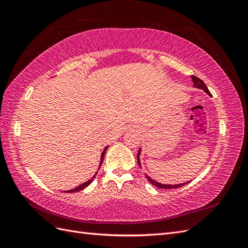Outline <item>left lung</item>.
<instances>
[{
	"label": "left lung",
	"mask_w": 248,
	"mask_h": 248,
	"mask_svg": "<svg viewBox=\"0 0 248 248\" xmlns=\"http://www.w3.org/2000/svg\"><path fill=\"white\" fill-rule=\"evenodd\" d=\"M191 78H192V81H193V85H194V87H197V88H199V89H202L204 90V91L208 94V95H210L211 96V93L209 92V90H208V88H207V86L205 85V82L202 81V79H200L199 78H197V77H194V76H192L191 77ZM140 149L139 150V153H138V163H139V166L140 167ZM147 177V179H148V181L151 183V184H153L154 186H156V187H158V188H162V189H170V188H179V187H181V186H183V185H185V184H187V183H182V184H177V185H170V184H161V183H158V182H156V181H154V180H152L151 178L150 177H148V176H146ZM189 183V182H188Z\"/></svg>",
	"instance_id": "8db88e82"
}]
</instances>
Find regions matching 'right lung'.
Returning <instances> with one entry per match:
<instances>
[{"instance_id":"right-lung-1","label":"right lung","mask_w":248,"mask_h":248,"mask_svg":"<svg viewBox=\"0 0 248 248\" xmlns=\"http://www.w3.org/2000/svg\"><path fill=\"white\" fill-rule=\"evenodd\" d=\"M107 149H108V147L107 148H104V150H103V152L101 153V160H100V166H99V169H100V167H101V164H102V162H103V158H104V154H106V151H107ZM96 175H97V172L95 174V176H93V178L92 179H90L89 181H87L86 183H84V184H81V185H79L78 187H77V188H74V189H71V190H68V191H66V192H77V191H79V190H81V189H84V188H86L87 186H89L90 184H91V182L93 181L94 180V178L96 177Z\"/></svg>"}]
</instances>
